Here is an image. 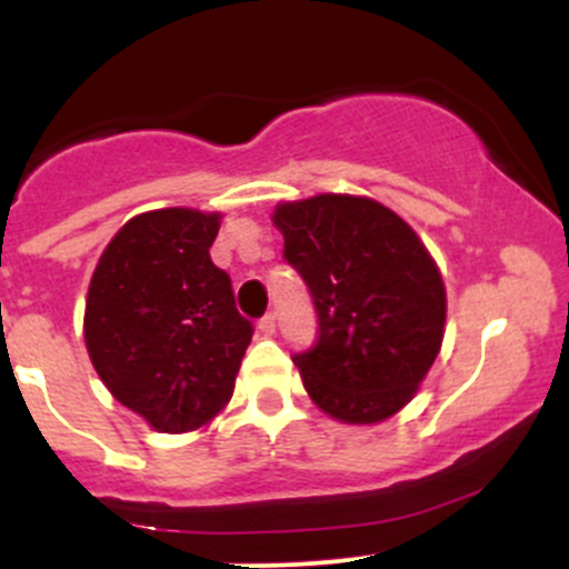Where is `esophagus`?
I'll return each mask as SVG.
<instances>
[{"instance_id":"obj_1","label":"esophagus","mask_w":569,"mask_h":569,"mask_svg":"<svg viewBox=\"0 0 569 569\" xmlns=\"http://www.w3.org/2000/svg\"><path fill=\"white\" fill-rule=\"evenodd\" d=\"M258 332H261V336H272V332H274V313H267V317L258 319Z\"/></svg>"}]
</instances>
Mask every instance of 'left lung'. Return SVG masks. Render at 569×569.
Returning <instances> with one entry per match:
<instances>
[{
	"mask_svg": "<svg viewBox=\"0 0 569 569\" xmlns=\"http://www.w3.org/2000/svg\"><path fill=\"white\" fill-rule=\"evenodd\" d=\"M272 222L317 306V343L295 355L313 405L343 423L396 416L443 343L435 258L396 211L360 194L278 203Z\"/></svg>",
	"mask_w": 569,
	"mask_h": 569,
	"instance_id": "obj_1",
	"label": "left lung"
}]
</instances>
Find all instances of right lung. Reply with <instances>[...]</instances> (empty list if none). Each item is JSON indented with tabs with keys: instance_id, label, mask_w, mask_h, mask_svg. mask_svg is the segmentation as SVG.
Listing matches in <instances>:
<instances>
[{
	"instance_id": "add662e5",
	"label": "right lung",
	"mask_w": 569,
	"mask_h": 569,
	"mask_svg": "<svg viewBox=\"0 0 569 569\" xmlns=\"http://www.w3.org/2000/svg\"><path fill=\"white\" fill-rule=\"evenodd\" d=\"M222 214L173 206L137 214L101 252L84 343L101 382L157 432L206 427L231 401L252 325L209 248Z\"/></svg>"
}]
</instances>
